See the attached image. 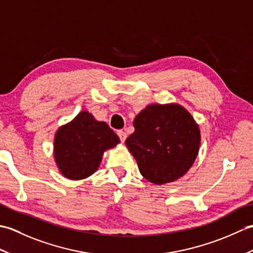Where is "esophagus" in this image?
Segmentation results:
<instances>
[{"label": "esophagus", "mask_w": 253, "mask_h": 253, "mask_svg": "<svg viewBox=\"0 0 253 253\" xmlns=\"http://www.w3.org/2000/svg\"><path fill=\"white\" fill-rule=\"evenodd\" d=\"M117 135H118V137H120L122 142H124V141L126 140L127 135H126V132L124 131V130H117Z\"/></svg>", "instance_id": "obj_1"}]
</instances>
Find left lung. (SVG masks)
I'll list each match as a JSON object with an SVG mask.
<instances>
[{
    "label": "left lung",
    "mask_w": 253,
    "mask_h": 253,
    "mask_svg": "<svg viewBox=\"0 0 253 253\" xmlns=\"http://www.w3.org/2000/svg\"><path fill=\"white\" fill-rule=\"evenodd\" d=\"M135 132L126 146L147 180L168 184L184 176L200 147V130L192 116L178 104L148 105L133 121Z\"/></svg>",
    "instance_id": "left-lung-1"
}]
</instances>
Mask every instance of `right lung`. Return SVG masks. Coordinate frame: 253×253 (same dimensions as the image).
I'll return each mask as SVG.
<instances>
[{"instance_id":"add662e5","label":"right lung","mask_w":253,"mask_h":253,"mask_svg":"<svg viewBox=\"0 0 253 253\" xmlns=\"http://www.w3.org/2000/svg\"><path fill=\"white\" fill-rule=\"evenodd\" d=\"M118 142L120 138L106 123L95 121L90 113L83 111L56 132V165L68 179L87 178L98 169L105 150Z\"/></svg>"}]
</instances>
